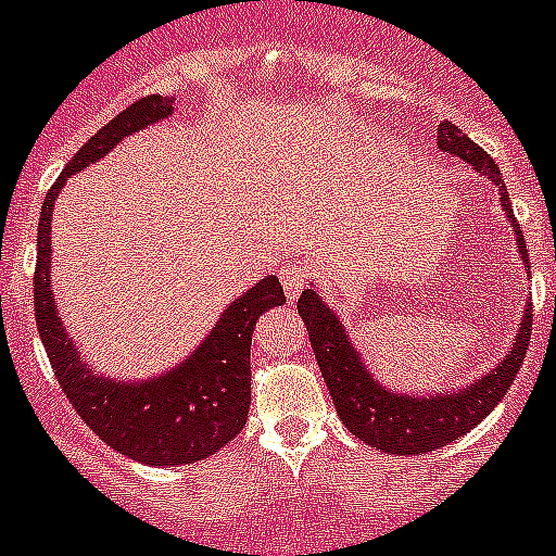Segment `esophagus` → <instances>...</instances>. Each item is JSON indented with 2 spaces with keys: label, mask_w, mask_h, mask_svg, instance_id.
<instances>
[{
  "label": "esophagus",
  "mask_w": 556,
  "mask_h": 556,
  "mask_svg": "<svg viewBox=\"0 0 556 556\" xmlns=\"http://www.w3.org/2000/svg\"><path fill=\"white\" fill-rule=\"evenodd\" d=\"M279 277H282V288H285V296H288V299H296L299 293H302V288H305V282H307L305 265L291 263V260L282 265Z\"/></svg>",
  "instance_id": "esophagus-1"
}]
</instances>
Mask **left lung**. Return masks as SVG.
I'll use <instances>...</instances> for the list:
<instances>
[{
	"label": "left lung",
	"instance_id": "8db88e82",
	"mask_svg": "<svg viewBox=\"0 0 556 556\" xmlns=\"http://www.w3.org/2000/svg\"><path fill=\"white\" fill-rule=\"evenodd\" d=\"M437 142L442 151L467 162L479 176L490 178L492 185L498 187L501 210H504L506 220L515 231V245H518V254L523 260V268L529 271L526 240L520 235V224L511 215L509 195H506L498 164L447 119L439 125ZM296 311L305 321L311 346L316 352L318 366H321V378L330 389L332 405H336L341 422L346 425V431L366 445L378 447L383 453H397V456H417V453L422 456V453L439 451V447L451 445L453 439L465 437L470 428H476L504 400L506 389L523 364L529 336H532L529 332L532 302H526L520 330L515 332L509 352L504 355V361H498L495 369L484 371L470 386H458L451 392L445 389V392L433 394H408L389 389L371 375L366 361L361 358L358 346L352 344V338L346 336L338 313L318 296L316 288L302 291Z\"/></svg>",
	"mask_w": 556,
	"mask_h": 556
}]
</instances>
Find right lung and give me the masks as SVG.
<instances>
[{
  "mask_svg": "<svg viewBox=\"0 0 556 556\" xmlns=\"http://www.w3.org/2000/svg\"><path fill=\"white\" fill-rule=\"evenodd\" d=\"M173 114V98L151 94L105 123L55 178L38 218L36 325L58 386L91 431L123 456L153 467L192 465L238 437L251 403V332L268 307L285 302L274 274L251 285L220 313L210 336L181 364L144 380L91 369L66 332L52 299V204L75 173L100 162L131 134Z\"/></svg>",
  "mask_w": 556,
  "mask_h": 556,
  "instance_id": "right-lung-1",
  "label": "right lung"
}]
</instances>
